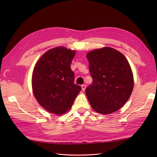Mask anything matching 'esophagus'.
<instances>
[{
	"instance_id": "1",
	"label": "esophagus",
	"mask_w": 157,
	"mask_h": 157,
	"mask_svg": "<svg viewBox=\"0 0 157 157\" xmlns=\"http://www.w3.org/2000/svg\"><path fill=\"white\" fill-rule=\"evenodd\" d=\"M86 84H82V85L81 88H82V91H84L85 89H86Z\"/></svg>"
}]
</instances>
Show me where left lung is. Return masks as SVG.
<instances>
[{
	"instance_id": "1",
	"label": "left lung",
	"mask_w": 157,
	"mask_h": 157,
	"mask_svg": "<svg viewBox=\"0 0 157 157\" xmlns=\"http://www.w3.org/2000/svg\"><path fill=\"white\" fill-rule=\"evenodd\" d=\"M92 83L86 94L94 111L111 114L124 105L134 87L130 65L124 56L110 47L90 52L86 55Z\"/></svg>"
}]
</instances>
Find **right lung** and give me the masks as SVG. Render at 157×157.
<instances>
[{
	"instance_id": "right-lung-1",
	"label": "right lung",
	"mask_w": 157,
	"mask_h": 157,
	"mask_svg": "<svg viewBox=\"0 0 157 157\" xmlns=\"http://www.w3.org/2000/svg\"><path fill=\"white\" fill-rule=\"evenodd\" d=\"M75 51L63 46L50 49L38 60L32 76L37 101L46 111L63 115L72 106L81 87L74 84L71 63Z\"/></svg>"
}]
</instances>
